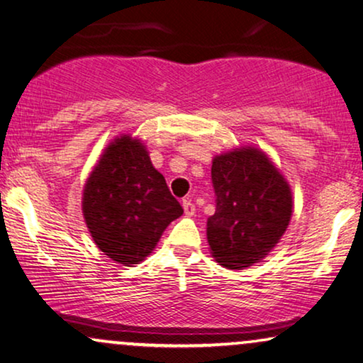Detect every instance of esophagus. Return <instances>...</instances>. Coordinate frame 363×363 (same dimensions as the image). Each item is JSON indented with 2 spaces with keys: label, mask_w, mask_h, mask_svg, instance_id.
Listing matches in <instances>:
<instances>
[{
  "label": "esophagus",
  "mask_w": 363,
  "mask_h": 363,
  "mask_svg": "<svg viewBox=\"0 0 363 363\" xmlns=\"http://www.w3.org/2000/svg\"><path fill=\"white\" fill-rule=\"evenodd\" d=\"M182 207H184V213H186L187 217H191V216H194V213H196V206H194V203L189 201V199H184Z\"/></svg>",
  "instance_id": "obj_1"
}]
</instances>
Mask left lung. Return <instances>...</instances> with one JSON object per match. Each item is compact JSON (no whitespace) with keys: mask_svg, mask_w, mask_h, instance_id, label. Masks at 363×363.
I'll use <instances>...</instances> for the list:
<instances>
[{"mask_svg":"<svg viewBox=\"0 0 363 363\" xmlns=\"http://www.w3.org/2000/svg\"><path fill=\"white\" fill-rule=\"evenodd\" d=\"M216 213L207 218V242L225 268H248L268 255L288 228L293 199L273 162L255 147L212 162Z\"/></svg>","mask_w":363,"mask_h":363,"instance_id":"1","label":"left lung"}]
</instances>
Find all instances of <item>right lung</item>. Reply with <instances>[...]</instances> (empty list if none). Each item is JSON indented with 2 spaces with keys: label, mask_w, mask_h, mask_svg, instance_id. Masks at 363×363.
Wrapping results in <instances>:
<instances>
[{
  "label": "right lung",
  "mask_w": 363,
  "mask_h": 363,
  "mask_svg": "<svg viewBox=\"0 0 363 363\" xmlns=\"http://www.w3.org/2000/svg\"><path fill=\"white\" fill-rule=\"evenodd\" d=\"M82 208L96 247L126 267L145 259L184 212L145 146L126 135L106 147L91 171Z\"/></svg>",
  "instance_id": "right-lung-1"
}]
</instances>
